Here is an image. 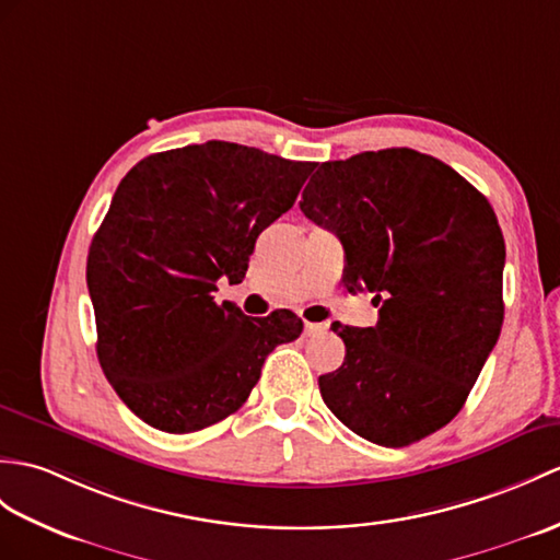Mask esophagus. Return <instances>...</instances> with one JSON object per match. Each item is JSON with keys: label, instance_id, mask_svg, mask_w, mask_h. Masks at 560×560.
Returning <instances> with one entry per match:
<instances>
[{"label": "esophagus", "instance_id": "obj_1", "mask_svg": "<svg viewBox=\"0 0 560 560\" xmlns=\"http://www.w3.org/2000/svg\"><path fill=\"white\" fill-rule=\"evenodd\" d=\"M327 331V324H315V322H305V336H317Z\"/></svg>", "mask_w": 560, "mask_h": 560}]
</instances>
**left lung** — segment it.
<instances>
[{
    "label": "left lung",
    "instance_id": "obj_1",
    "mask_svg": "<svg viewBox=\"0 0 560 560\" xmlns=\"http://www.w3.org/2000/svg\"><path fill=\"white\" fill-rule=\"evenodd\" d=\"M301 210L341 238L346 289L380 305L376 327L334 324L346 360L319 376L324 402L372 444L434 434L501 334L505 243L489 200L436 158L388 148L324 162Z\"/></svg>",
    "mask_w": 560,
    "mask_h": 560
}]
</instances>
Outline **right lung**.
Returning <instances> with one entry per match:
<instances>
[{"instance_id":"right-lung-1","label":"right lung","mask_w":560,"mask_h":560,"mask_svg":"<svg viewBox=\"0 0 560 560\" xmlns=\"http://www.w3.org/2000/svg\"><path fill=\"white\" fill-rule=\"evenodd\" d=\"M315 162L210 140L140 160L88 253L97 358L142 422L188 434L248 400L267 355L295 341L293 312L248 317L217 303L241 283L255 241L289 212Z\"/></svg>"}]
</instances>
